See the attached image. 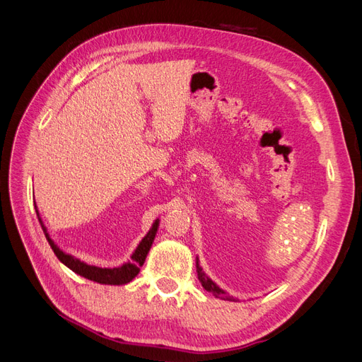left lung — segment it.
<instances>
[{
	"label": "left lung",
	"instance_id": "8db88e82",
	"mask_svg": "<svg viewBox=\"0 0 362 362\" xmlns=\"http://www.w3.org/2000/svg\"><path fill=\"white\" fill-rule=\"evenodd\" d=\"M196 272H198V279L201 281L202 287H204L206 291H210L213 296H216V298H218V299H223V300H234V302H237V299H234L233 296H229L225 290H222L221 287L217 286L216 282H213L210 278H208V276L205 275V272H204V270H202V267L199 266V258H196Z\"/></svg>",
	"mask_w": 362,
	"mask_h": 362
}]
</instances>
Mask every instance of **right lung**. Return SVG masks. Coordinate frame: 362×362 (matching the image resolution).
I'll list each match as a JSON object with an SVG mask.
<instances>
[{"mask_svg":"<svg viewBox=\"0 0 362 362\" xmlns=\"http://www.w3.org/2000/svg\"><path fill=\"white\" fill-rule=\"evenodd\" d=\"M35 208H36L39 223L43 229V234H45L51 249L54 250L56 257L60 259V262H63L64 266L69 267L72 272H75L76 275H80L86 279H90V281L98 282V284H105V286H125V284H128L129 281H133L139 275L140 267L144 266L148 252H149L152 243H154V238L157 235L158 225H160V218H156L154 223H152V226L149 228L148 234L140 240V243L134 249L133 255H131V261L124 262V264L119 266V267L107 269V267H98V266L87 264V262H84L76 257H74L71 254H66V252L62 250L56 243H54V240L49 237L48 229H47L45 225H43L42 217L39 214V210H37L36 205H35Z\"/></svg>","mask_w":362,"mask_h":362,"instance_id":"obj_1","label":"right lung"}]
</instances>
